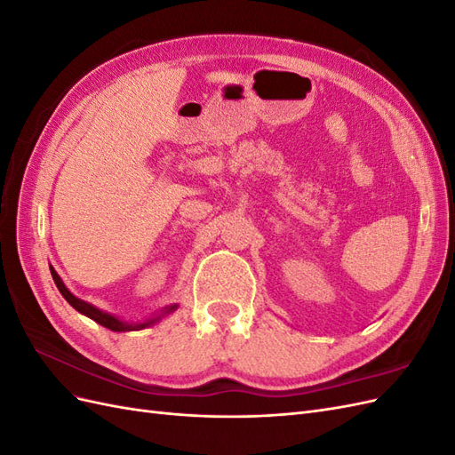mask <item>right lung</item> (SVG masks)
I'll return each instance as SVG.
<instances>
[{"instance_id": "obj_1", "label": "right lung", "mask_w": 455, "mask_h": 455, "mask_svg": "<svg viewBox=\"0 0 455 455\" xmlns=\"http://www.w3.org/2000/svg\"><path fill=\"white\" fill-rule=\"evenodd\" d=\"M51 275H52L54 284H57V288H59L60 294L64 296V299L68 301V304H70V306H72L76 311H79L81 315L89 316V319H92L94 323H99V324H102V326H106V328H109V330H114V332H129V330H142V328H148V326H151V324H156L157 321H161L163 316L171 315V313L178 307L176 304L167 306L164 309H161L159 315H154V316H151V319H148V321H144V323H125V321L117 319L116 315H109V313H106V311H102V309H99V307H94V306L87 304V301L76 298L70 291H68L66 284H64L62 279L59 277V273L54 271L52 267H51Z\"/></svg>"}]
</instances>
